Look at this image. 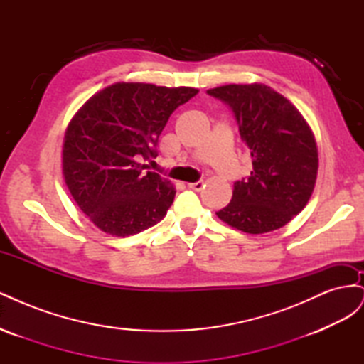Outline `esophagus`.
<instances>
[{"instance_id":"obj_1","label":"esophagus","mask_w":364,"mask_h":364,"mask_svg":"<svg viewBox=\"0 0 364 364\" xmlns=\"http://www.w3.org/2000/svg\"><path fill=\"white\" fill-rule=\"evenodd\" d=\"M186 185H188V188H191L194 191H200L203 186H205V182L203 181H197L194 183H186Z\"/></svg>"}]
</instances>
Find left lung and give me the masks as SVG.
<instances>
[{
	"instance_id": "left-lung-1",
	"label": "left lung",
	"mask_w": 364,
	"mask_h": 364,
	"mask_svg": "<svg viewBox=\"0 0 364 364\" xmlns=\"http://www.w3.org/2000/svg\"><path fill=\"white\" fill-rule=\"evenodd\" d=\"M235 114L240 136L250 150L247 181L234 183L232 200L217 217L246 234H266L287 225L313 194L318 153L310 124L282 94L264 83L208 90Z\"/></svg>"
}]
</instances>
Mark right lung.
Returning <instances> with one entry per match:
<instances>
[{
  "label": "right lung",
  "instance_id": "1",
  "mask_svg": "<svg viewBox=\"0 0 364 364\" xmlns=\"http://www.w3.org/2000/svg\"><path fill=\"white\" fill-rule=\"evenodd\" d=\"M199 90L117 82L82 105L65 132L62 173L77 206L103 232L129 237L155 226L174 200V185L144 171L162 129Z\"/></svg>",
  "mask_w": 364,
  "mask_h": 364
}]
</instances>
